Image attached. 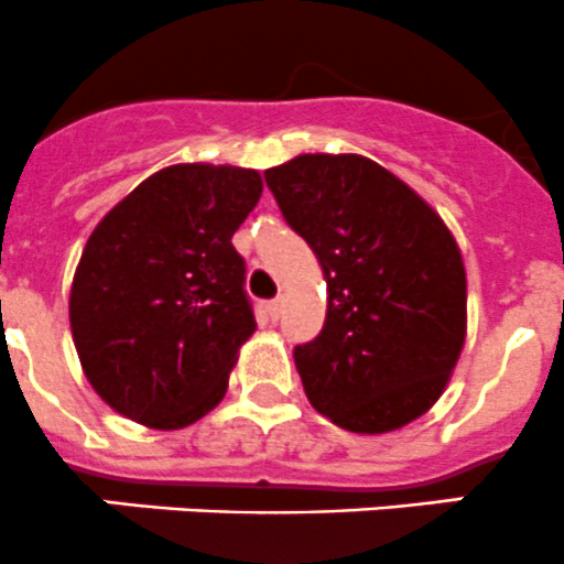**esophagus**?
<instances>
[{
  "mask_svg": "<svg viewBox=\"0 0 564 564\" xmlns=\"http://www.w3.org/2000/svg\"><path fill=\"white\" fill-rule=\"evenodd\" d=\"M265 310H269V315L274 317V321H276V317H280V315H282V310H284V299H282V295H276V299H271V301H269V306H265Z\"/></svg>",
  "mask_w": 564,
  "mask_h": 564,
  "instance_id": "1",
  "label": "esophagus"
}]
</instances>
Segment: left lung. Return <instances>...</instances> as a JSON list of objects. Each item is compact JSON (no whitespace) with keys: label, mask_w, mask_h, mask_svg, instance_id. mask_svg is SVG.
Segmentation results:
<instances>
[{"label":"left lung","mask_w":564,"mask_h":564,"mask_svg":"<svg viewBox=\"0 0 564 564\" xmlns=\"http://www.w3.org/2000/svg\"><path fill=\"white\" fill-rule=\"evenodd\" d=\"M265 183L326 276V323L293 350L312 409L350 433L414 422L464 350L466 269L453 232L365 155H295Z\"/></svg>","instance_id":"obj_1"}]
</instances>
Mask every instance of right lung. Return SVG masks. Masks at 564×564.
Segmentation results:
<instances>
[{
	"label": "right lung",
	"instance_id": "1",
	"mask_svg": "<svg viewBox=\"0 0 564 564\" xmlns=\"http://www.w3.org/2000/svg\"><path fill=\"white\" fill-rule=\"evenodd\" d=\"M263 194L258 170L175 164L95 227L70 288V332L95 392L139 425L177 431L225 398L254 334L232 247Z\"/></svg>",
	"mask_w": 564,
	"mask_h": 564
}]
</instances>
